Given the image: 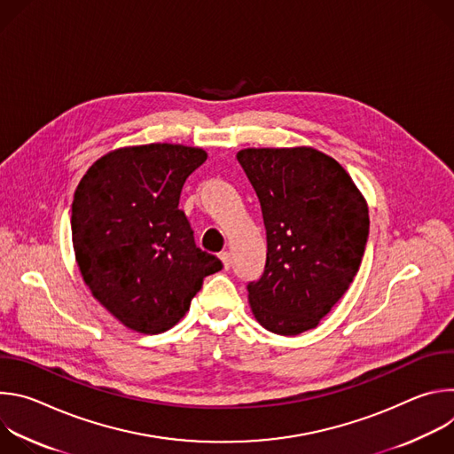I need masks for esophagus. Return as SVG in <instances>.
<instances>
[{
  "mask_svg": "<svg viewBox=\"0 0 454 454\" xmlns=\"http://www.w3.org/2000/svg\"><path fill=\"white\" fill-rule=\"evenodd\" d=\"M221 261H223V264H224V268L228 270L230 266H231V253L230 251H221Z\"/></svg>",
  "mask_w": 454,
  "mask_h": 454,
  "instance_id": "1",
  "label": "esophagus"
}]
</instances>
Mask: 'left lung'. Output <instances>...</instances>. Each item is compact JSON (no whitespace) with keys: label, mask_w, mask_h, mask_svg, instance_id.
<instances>
[{"label":"left lung","mask_w":454,"mask_h":454,"mask_svg":"<svg viewBox=\"0 0 454 454\" xmlns=\"http://www.w3.org/2000/svg\"><path fill=\"white\" fill-rule=\"evenodd\" d=\"M262 207L268 258L247 286L254 319L280 336L316 329L359 271L368 203L350 174L309 145L237 153Z\"/></svg>","instance_id":"1"}]
</instances>
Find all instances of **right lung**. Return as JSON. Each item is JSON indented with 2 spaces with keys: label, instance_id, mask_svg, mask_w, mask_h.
<instances>
[{
  "label": "right lung",
  "instance_id": "add662e5",
  "mask_svg": "<svg viewBox=\"0 0 454 454\" xmlns=\"http://www.w3.org/2000/svg\"><path fill=\"white\" fill-rule=\"evenodd\" d=\"M208 158L181 144L109 151L82 176L72 203L77 268L127 329L160 334L190 309L205 277L223 270L200 249L177 208L186 177Z\"/></svg>",
  "mask_w": 454,
  "mask_h": 454
}]
</instances>
